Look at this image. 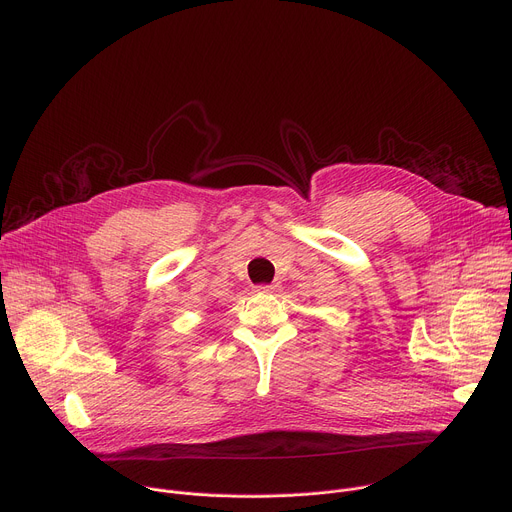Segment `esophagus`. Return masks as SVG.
Returning a JSON list of instances; mask_svg holds the SVG:
<instances>
[{
    "label": "esophagus",
    "mask_w": 512,
    "mask_h": 512,
    "mask_svg": "<svg viewBox=\"0 0 512 512\" xmlns=\"http://www.w3.org/2000/svg\"><path fill=\"white\" fill-rule=\"evenodd\" d=\"M257 290H259V292H280V290H282V284H280V282H274V284H267V286H259Z\"/></svg>",
    "instance_id": "1"
}]
</instances>
